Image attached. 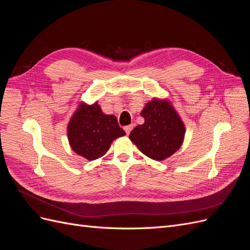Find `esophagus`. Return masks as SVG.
Listing matches in <instances>:
<instances>
[{"mask_svg": "<svg viewBox=\"0 0 250 250\" xmlns=\"http://www.w3.org/2000/svg\"><path fill=\"white\" fill-rule=\"evenodd\" d=\"M132 128H133V125H128V126H125V127H124V130H125V132H126V134H129V133H130V131L132 130Z\"/></svg>", "mask_w": 250, "mask_h": 250, "instance_id": "34e87169", "label": "esophagus"}]
</instances>
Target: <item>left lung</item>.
<instances>
[{
	"label": "left lung",
	"mask_w": 250,
	"mask_h": 250,
	"mask_svg": "<svg viewBox=\"0 0 250 250\" xmlns=\"http://www.w3.org/2000/svg\"><path fill=\"white\" fill-rule=\"evenodd\" d=\"M145 120L130 132L129 139L142 152L155 161H164L179 149L185 125L171 105L157 99L146 104L141 112Z\"/></svg>",
	"instance_id": "8db88e82"
}]
</instances>
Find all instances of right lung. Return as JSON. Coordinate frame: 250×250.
<instances>
[{
    "instance_id": "1",
    "label": "right lung",
    "mask_w": 250,
    "mask_h": 250,
    "mask_svg": "<svg viewBox=\"0 0 250 250\" xmlns=\"http://www.w3.org/2000/svg\"><path fill=\"white\" fill-rule=\"evenodd\" d=\"M125 134L117 118L104 115L98 103L81 104L67 126L72 149L88 161L104 155L112 141Z\"/></svg>"
}]
</instances>
